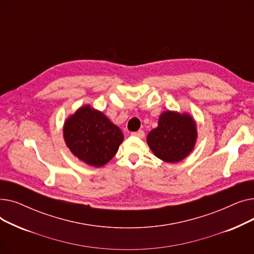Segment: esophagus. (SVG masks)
I'll return each instance as SVG.
<instances>
[{
  "label": "esophagus",
  "instance_id": "34e87169",
  "mask_svg": "<svg viewBox=\"0 0 254 254\" xmlns=\"http://www.w3.org/2000/svg\"><path fill=\"white\" fill-rule=\"evenodd\" d=\"M131 136H134V137H137V138H144V136H145V132H144V130H138V131H134V132H131Z\"/></svg>",
  "mask_w": 254,
  "mask_h": 254
}]
</instances>
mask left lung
<instances>
[{
  "instance_id": "left-lung-1",
  "label": "left lung",
  "mask_w": 254,
  "mask_h": 254,
  "mask_svg": "<svg viewBox=\"0 0 254 254\" xmlns=\"http://www.w3.org/2000/svg\"><path fill=\"white\" fill-rule=\"evenodd\" d=\"M197 138L196 125L189 113L165 111L158 126L147 136V144L156 157L167 163H178L193 149Z\"/></svg>"
}]
</instances>
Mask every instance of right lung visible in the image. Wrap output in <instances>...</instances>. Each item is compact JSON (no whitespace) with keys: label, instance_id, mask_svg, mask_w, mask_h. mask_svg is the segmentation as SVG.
I'll use <instances>...</instances> for the list:
<instances>
[{"label":"right lung","instance_id":"add662e5","mask_svg":"<svg viewBox=\"0 0 254 254\" xmlns=\"http://www.w3.org/2000/svg\"><path fill=\"white\" fill-rule=\"evenodd\" d=\"M64 139L80 161L99 168L115 155L124 134L103 112L85 105L65 119Z\"/></svg>","mask_w":254,"mask_h":254}]
</instances>
